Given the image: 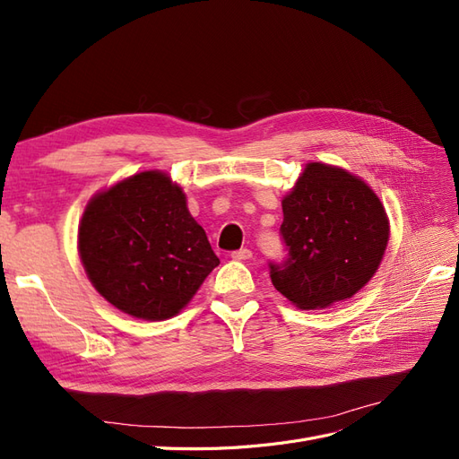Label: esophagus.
Here are the masks:
<instances>
[{
	"label": "esophagus",
	"mask_w": 459,
	"mask_h": 459,
	"mask_svg": "<svg viewBox=\"0 0 459 459\" xmlns=\"http://www.w3.org/2000/svg\"><path fill=\"white\" fill-rule=\"evenodd\" d=\"M231 258L233 260H248V258H253V251L251 248H239V251L231 253Z\"/></svg>",
	"instance_id": "34e87169"
}]
</instances>
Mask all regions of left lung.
I'll return each mask as SVG.
<instances>
[{
  "mask_svg": "<svg viewBox=\"0 0 459 459\" xmlns=\"http://www.w3.org/2000/svg\"><path fill=\"white\" fill-rule=\"evenodd\" d=\"M281 206L289 256L270 262L273 287L300 310L352 299L377 272L388 243L379 197L339 166L308 162Z\"/></svg>",
  "mask_w": 459,
  "mask_h": 459,
  "instance_id": "8db88e82",
  "label": "left lung"
}]
</instances>
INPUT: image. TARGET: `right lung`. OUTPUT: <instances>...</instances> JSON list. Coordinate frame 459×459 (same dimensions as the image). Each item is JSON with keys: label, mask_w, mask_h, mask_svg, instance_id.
<instances>
[{"label": "right lung", "mask_w": 459, "mask_h": 459, "mask_svg": "<svg viewBox=\"0 0 459 459\" xmlns=\"http://www.w3.org/2000/svg\"><path fill=\"white\" fill-rule=\"evenodd\" d=\"M78 251L97 293L149 322L176 316L220 264L182 187L160 170L97 193L80 220Z\"/></svg>", "instance_id": "obj_1"}]
</instances>
